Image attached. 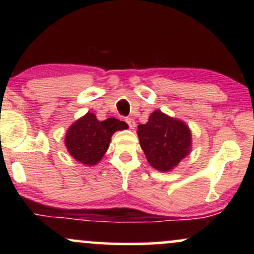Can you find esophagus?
<instances>
[{"label":"esophagus","mask_w":254,"mask_h":254,"mask_svg":"<svg viewBox=\"0 0 254 254\" xmlns=\"http://www.w3.org/2000/svg\"><path fill=\"white\" fill-rule=\"evenodd\" d=\"M125 123H127V125H129L130 129H133V127H136V123H135V119L131 118V117H127L125 118Z\"/></svg>","instance_id":"esophagus-1"}]
</instances>
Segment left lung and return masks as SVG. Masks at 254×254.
I'll return each instance as SVG.
<instances>
[{
    "instance_id": "1",
    "label": "left lung",
    "mask_w": 254,
    "mask_h": 254,
    "mask_svg": "<svg viewBox=\"0 0 254 254\" xmlns=\"http://www.w3.org/2000/svg\"><path fill=\"white\" fill-rule=\"evenodd\" d=\"M137 135L148 162L167 172L190 153L191 132L188 125L161 111H154L147 124L138 125Z\"/></svg>"
}]
</instances>
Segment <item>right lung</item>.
Listing matches in <instances>:
<instances>
[{"mask_svg":"<svg viewBox=\"0 0 254 254\" xmlns=\"http://www.w3.org/2000/svg\"><path fill=\"white\" fill-rule=\"evenodd\" d=\"M127 127V123L116 118L99 122L95 115L88 112L69 127L65 145L70 155L78 162L95 165L106 153L113 132Z\"/></svg>","mask_w":254,"mask_h":254,"instance_id":"obj_1","label":"right lung"}]
</instances>
